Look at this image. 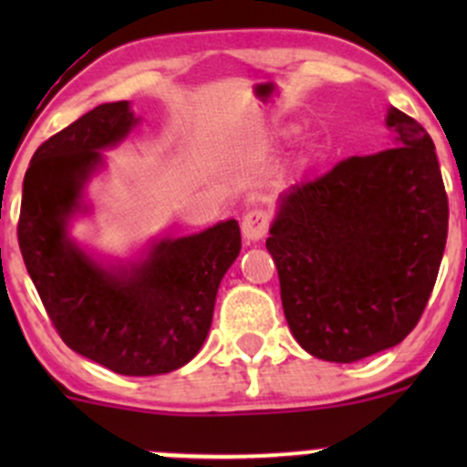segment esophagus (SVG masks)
<instances>
[{
	"mask_svg": "<svg viewBox=\"0 0 467 467\" xmlns=\"http://www.w3.org/2000/svg\"><path fill=\"white\" fill-rule=\"evenodd\" d=\"M242 233L248 242H260L268 233V212L264 207L255 205L244 214Z\"/></svg>",
	"mask_w": 467,
	"mask_h": 467,
	"instance_id": "obj_1",
	"label": "esophagus"
}]
</instances>
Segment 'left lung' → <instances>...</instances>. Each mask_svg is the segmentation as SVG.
<instances>
[{"label":"left lung","mask_w":467,"mask_h":467,"mask_svg":"<svg viewBox=\"0 0 467 467\" xmlns=\"http://www.w3.org/2000/svg\"><path fill=\"white\" fill-rule=\"evenodd\" d=\"M393 149L352 155L282 194L266 248L296 341L350 364L416 327L447 242L445 185L427 130L390 108Z\"/></svg>","instance_id":"obj_1"}]
</instances>
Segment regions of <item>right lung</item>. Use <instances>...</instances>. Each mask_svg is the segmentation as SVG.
<instances>
[{
  "label": "right lung",
  "mask_w": 467,
  "mask_h": 467,
  "mask_svg": "<svg viewBox=\"0 0 467 467\" xmlns=\"http://www.w3.org/2000/svg\"><path fill=\"white\" fill-rule=\"evenodd\" d=\"M129 101L103 103L33 153L22 190L17 242L37 296L67 348L119 375H162L203 346L221 277L237 260L234 219L158 244L142 266L112 273L67 239L69 214L101 162L99 149L135 126Z\"/></svg>",
  "instance_id": "right-lung-1"
}]
</instances>
